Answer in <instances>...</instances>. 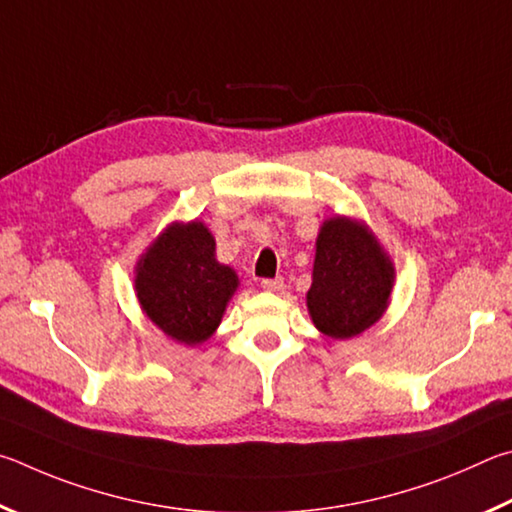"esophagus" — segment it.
<instances>
[{
  "label": "esophagus",
  "instance_id": "34e87169",
  "mask_svg": "<svg viewBox=\"0 0 512 512\" xmlns=\"http://www.w3.org/2000/svg\"><path fill=\"white\" fill-rule=\"evenodd\" d=\"M261 288L267 292H281L283 279H265V281H261Z\"/></svg>",
  "mask_w": 512,
  "mask_h": 512
}]
</instances>
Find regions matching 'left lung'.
Masks as SVG:
<instances>
[{
    "mask_svg": "<svg viewBox=\"0 0 512 512\" xmlns=\"http://www.w3.org/2000/svg\"><path fill=\"white\" fill-rule=\"evenodd\" d=\"M306 297L310 319L330 339H351L378 324L391 303L396 267L364 220L333 215L319 227Z\"/></svg>",
    "mask_w": 512,
    "mask_h": 512,
    "instance_id": "left-lung-1",
    "label": "left lung"
}]
</instances>
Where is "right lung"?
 Returning <instances> with one entry per match:
<instances>
[{"mask_svg":"<svg viewBox=\"0 0 512 512\" xmlns=\"http://www.w3.org/2000/svg\"><path fill=\"white\" fill-rule=\"evenodd\" d=\"M233 267L215 258V238L202 220L170 222L134 265V292L152 324L184 346L218 330L238 290Z\"/></svg>","mask_w":512,"mask_h":512,"instance_id":"obj_1","label":"right lung"}]
</instances>
